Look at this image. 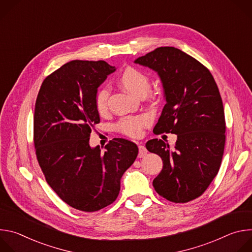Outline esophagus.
Instances as JSON below:
<instances>
[{
  "label": "esophagus",
  "mask_w": 252,
  "mask_h": 252,
  "mask_svg": "<svg viewBox=\"0 0 252 252\" xmlns=\"http://www.w3.org/2000/svg\"><path fill=\"white\" fill-rule=\"evenodd\" d=\"M147 154H148V151H147V149L145 148V146L139 145V146H138V158L146 157Z\"/></svg>",
  "instance_id": "esophagus-1"
}]
</instances>
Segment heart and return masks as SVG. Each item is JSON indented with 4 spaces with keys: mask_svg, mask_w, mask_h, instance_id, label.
Here are the masks:
<instances>
[{
    "mask_svg": "<svg viewBox=\"0 0 252 252\" xmlns=\"http://www.w3.org/2000/svg\"><path fill=\"white\" fill-rule=\"evenodd\" d=\"M118 85L129 94L142 96L149 92L151 88V81L149 76L143 71L132 66H127L118 78ZM109 96L110 92L106 88H101L96 92L94 96V105L99 115L106 112ZM147 123L148 119L145 116L125 117L118 122L116 126L120 132L130 137H137L141 134L142 128Z\"/></svg>",
    "mask_w": 252,
    "mask_h": 252,
    "instance_id": "1",
    "label": "heart"
}]
</instances>
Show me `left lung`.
Segmentation results:
<instances>
[{"label":"left lung","mask_w":252,"mask_h":252,"mask_svg":"<svg viewBox=\"0 0 252 252\" xmlns=\"http://www.w3.org/2000/svg\"><path fill=\"white\" fill-rule=\"evenodd\" d=\"M134 63L158 71L163 86L166 103L154 132L177 134L172 150L162 139L147 142L148 151L163 162L153 186L171 202L193 200L217 176L224 152L225 119L218 85L205 65L173 47L158 48Z\"/></svg>","instance_id":"1"}]
</instances>
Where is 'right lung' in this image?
Here are the masks:
<instances>
[{
	"label": "right lung",
	"mask_w": 252,
	"mask_h": 252,
	"mask_svg": "<svg viewBox=\"0 0 252 252\" xmlns=\"http://www.w3.org/2000/svg\"><path fill=\"white\" fill-rule=\"evenodd\" d=\"M116 70L104 61H71L43 82L34 105L33 145L48 185L69 206L86 212L112 204L121 177L135 160L132 141L114 138L100 153L90 147L99 124L94 96Z\"/></svg>",
	"instance_id": "obj_1"
}]
</instances>
